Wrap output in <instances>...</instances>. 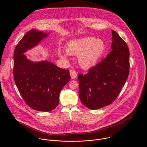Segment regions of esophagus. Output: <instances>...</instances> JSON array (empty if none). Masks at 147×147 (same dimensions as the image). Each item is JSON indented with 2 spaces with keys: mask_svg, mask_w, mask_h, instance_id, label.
Masks as SVG:
<instances>
[{
  "mask_svg": "<svg viewBox=\"0 0 147 147\" xmlns=\"http://www.w3.org/2000/svg\"><path fill=\"white\" fill-rule=\"evenodd\" d=\"M70 76H71V78H75L77 76V74L74 70H70Z\"/></svg>",
  "mask_w": 147,
  "mask_h": 147,
  "instance_id": "esophagus-1",
  "label": "esophagus"
}]
</instances>
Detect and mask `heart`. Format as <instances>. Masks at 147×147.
<instances>
[{
  "label": "heart",
  "mask_w": 147,
  "mask_h": 147,
  "mask_svg": "<svg viewBox=\"0 0 147 147\" xmlns=\"http://www.w3.org/2000/svg\"><path fill=\"white\" fill-rule=\"evenodd\" d=\"M106 49L104 42L100 39L94 37H86L73 40L66 47V52L71 55H79L78 61L84 68L88 69L95 66L100 59ZM61 57L66 55L59 52Z\"/></svg>",
  "instance_id": "1"
}]
</instances>
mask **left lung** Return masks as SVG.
I'll use <instances>...</instances> for the list:
<instances>
[{"label": "left lung", "mask_w": 147, "mask_h": 147, "mask_svg": "<svg viewBox=\"0 0 147 147\" xmlns=\"http://www.w3.org/2000/svg\"><path fill=\"white\" fill-rule=\"evenodd\" d=\"M112 51L87 74L78 76L80 99L90 109H99L113 102L129 74L128 46L116 31L112 30Z\"/></svg>", "instance_id": "obj_1"}]
</instances>
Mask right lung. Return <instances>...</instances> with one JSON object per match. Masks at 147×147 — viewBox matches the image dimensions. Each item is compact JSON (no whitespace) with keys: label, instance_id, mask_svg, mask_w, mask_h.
<instances>
[{"label":"right lung","instance_id":"obj_1","mask_svg":"<svg viewBox=\"0 0 147 147\" xmlns=\"http://www.w3.org/2000/svg\"><path fill=\"white\" fill-rule=\"evenodd\" d=\"M48 35L31 30L19 41L13 55L14 79L20 94L28 107L42 112L57 107L60 91L70 80L69 70L47 61L32 62L23 54Z\"/></svg>","mask_w":147,"mask_h":147}]
</instances>
